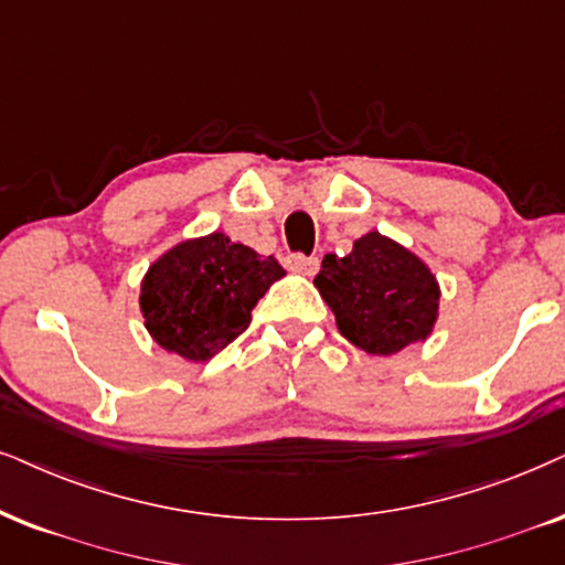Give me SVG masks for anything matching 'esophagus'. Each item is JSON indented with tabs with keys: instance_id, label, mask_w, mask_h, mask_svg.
<instances>
[{
	"instance_id": "1",
	"label": "esophagus",
	"mask_w": 565,
	"mask_h": 565,
	"mask_svg": "<svg viewBox=\"0 0 565 565\" xmlns=\"http://www.w3.org/2000/svg\"><path fill=\"white\" fill-rule=\"evenodd\" d=\"M287 268L291 270V274L316 276L318 268H320V263H318V258H307V255L295 253V255H289V258H287Z\"/></svg>"
}]
</instances>
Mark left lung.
Masks as SVG:
<instances>
[{
  "mask_svg": "<svg viewBox=\"0 0 565 565\" xmlns=\"http://www.w3.org/2000/svg\"><path fill=\"white\" fill-rule=\"evenodd\" d=\"M316 289L341 335L375 356L423 344L440 316V284L430 266L381 232L356 239L344 258L326 255Z\"/></svg>",
  "mask_w": 565,
  "mask_h": 565,
  "instance_id": "8db88e82",
  "label": "left lung"
}]
</instances>
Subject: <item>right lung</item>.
I'll use <instances>...</instances> for the list:
<instances>
[{
  "label": "right lung",
  "mask_w": 565,
  "mask_h": 565,
  "mask_svg": "<svg viewBox=\"0 0 565 565\" xmlns=\"http://www.w3.org/2000/svg\"><path fill=\"white\" fill-rule=\"evenodd\" d=\"M284 276L274 255L255 253L224 232L182 239L142 276V326L163 352L209 362L245 331L253 307Z\"/></svg>",
  "instance_id": "obj_1"
}]
</instances>
